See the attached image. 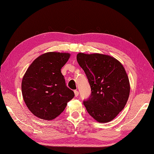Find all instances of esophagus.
<instances>
[{
  "label": "esophagus",
  "mask_w": 154,
  "mask_h": 154,
  "mask_svg": "<svg viewBox=\"0 0 154 154\" xmlns=\"http://www.w3.org/2000/svg\"><path fill=\"white\" fill-rule=\"evenodd\" d=\"M74 94H75V97H77L79 96V93L77 90H74Z\"/></svg>",
  "instance_id": "34e87169"
}]
</instances>
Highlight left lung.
Returning a JSON list of instances; mask_svg holds the SVG:
<instances>
[{"mask_svg": "<svg viewBox=\"0 0 154 154\" xmlns=\"http://www.w3.org/2000/svg\"><path fill=\"white\" fill-rule=\"evenodd\" d=\"M91 88L83 103L86 111L98 122H109L121 112L130 92L128 75L121 63L109 55L99 53L77 55Z\"/></svg>", "mask_w": 154, "mask_h": 154, "instance_id": "left-lung-1", "label": "left lung"}]
</instances>
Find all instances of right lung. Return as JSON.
<instances>
[{
  "label": "right lung",
  "mask_w": 154,
  "mask_h": 154,
  "mask_svg": "<svg viewBox=\"0 0 154 154\" xmlns=\"http://www.w3.org/2000/svg\"><path fill=\"white\" fill-rule=\"evenodd\" d=\"M69 57L66 53H46L35 59L27 69L22 80V95L34 116L53 120L73 98L74 92L67 87L60 70Z\"/></svg>",
  "instance_id": "right-lung-1"
}]
</instances>
